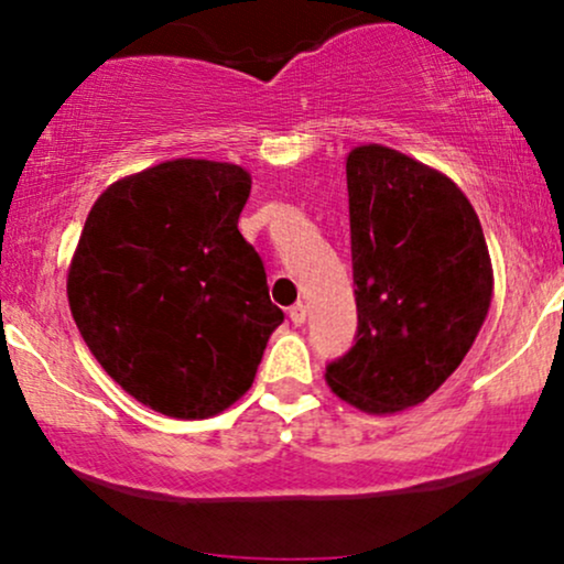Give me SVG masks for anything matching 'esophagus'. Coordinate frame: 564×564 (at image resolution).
Listing matches in <instances>:
<instances>
[{
	"instance_id": "34e87169",
	"label": "esophagus",
	"mask_w": 564,
	"mask_h": 564,
	"mask_svg": "<svg viewBox=\"0 0 564 564\" xmlns=\"http://www.w3.org/2000/svg\"><path fill=\"white\" fill-rule=\"evenodd\" d=\"M289 318H291V323H294V326H302V323L307 321V307H304L302 302H296L294 307L289 310Z\"/></svg>"
}]
</instances>
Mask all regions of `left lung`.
Instances as JSON below:
<instances>
[{
  "label": "left lung",
  "mask_w": 564,
  "mask_h": 564,
  "mask_svg": "<svg viewBox=\"0 0 564 564\" xmlns=\"http://www.w3.org/2000/svg\"><path fill=\"white\" fill-rule=\"evenodd\" d=\"M358 332L326 381L368 413L419 405L462 366L494 296L475 209L419 161L381 145L347 156Z\"/></svg>",
  "instance_id": "8db88e82"
}]
</instances>
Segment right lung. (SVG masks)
<instances>
[{
    "instance_id": "1",
    "label": "right lung",
    "mask_w": 564,
    "mask_h": 564,
    "mask_svg": "<svg viewBox=\"0 0 564 564\" xmlns=\"http://www.w3.org/2000/svg\"><path fill=\"white\" fill-rule=\"evenodd\" d=\"M249 191L241 166L177 159L119 180L84 223L70 315L108 377L166 416L236 403L283 323L238 232Z\"/></svg>"
}]
</instances>
